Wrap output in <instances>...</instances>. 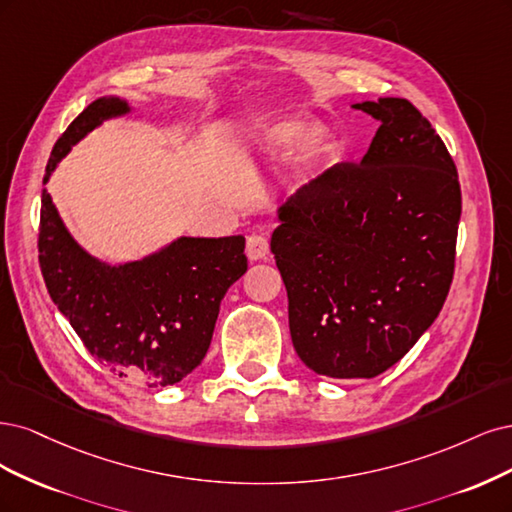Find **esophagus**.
Returning a JSON list of instances; mask_svg holds the SVG:
<instances>
[{
	"instance_id": "34e87169",
	"label": "esophagus",
	"mask_w": 512,
	"mask_h": 512,
	"mask_svg": "<svg viewBox=\"0 0 512 512\" xmlns=\"http://www.w3.org/2000/svg\"><path fill=\"white\" fill-rule=\"evenodd\" d=\"M246 255H249L251 261H261L270 255V242L266 236L253 234L246 238Z\"/></svg>"
}]
</instances>
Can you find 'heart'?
I'll return each instance as SVG.
<instances>
[{
  "instance_id": "obj_1",
  "label": "heart",
  "mask_w": 512,
  "mask_h": 512,
  "mask_svg": "<svg viewBox=\"0 0 512 512\" xmlns=\"http://www.w3.org/2000/svg\"><path fill=\"white\" fill-rule=\"evenodd\" d=\"M291 142H295L291 166L295 170H304L325 153L327 131L317 123L304 127L298 121H278L263 129V134L259 136V146L266 153L283 151Z\"/></svg>"
}]
</instances>
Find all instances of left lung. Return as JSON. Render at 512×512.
Here are the masks:
<instances>
[{"mask_svg":"<svg viewBox=\"0 0 512 512\" xmlns=\"http://www.w3.org/2000/svg\"><path fill=\"white\" fill-rule=\"evenodd\" d=\"M353 108L381 123L368 153L287 197L270 240L295 353L332 378L383 374L436 321L461 214L455 163L415 106L378 97Z\"/></svg>","mask_w":512,"mask_h":512,"instance_id":"8db88e82","label":"left lung"}]
</instances>
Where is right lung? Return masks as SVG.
Wrapping results in <instances>:
<instances>
[{"instance_id":"1","label":"right lung","mask_w":512,"mask_h":512,"mask_svg":"<svg viewBox=\"0 0 512 512\" xmlns=\"http://www.w3.org/2000/svg\"><path fill=\"white\" fill-rule=\"evenodd\" d=\"M131 110L119 95L91 102L57 140L44 185L74 144ZM38 251L46 289L87 351L144 387L176 385L202 364L221 300L249 268L242 236H180L142 259H97L74 240L46 187Z\"/></svg>"}]
</instances>
